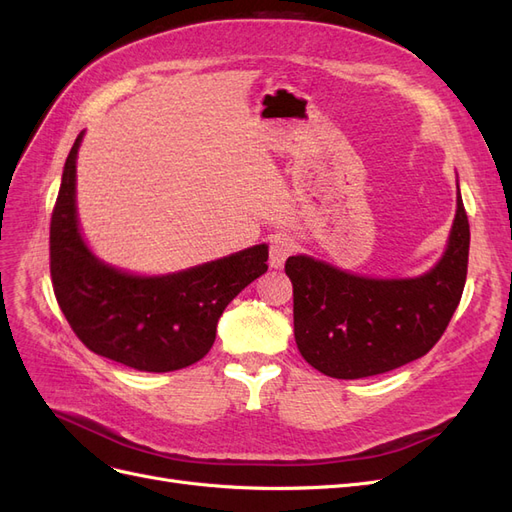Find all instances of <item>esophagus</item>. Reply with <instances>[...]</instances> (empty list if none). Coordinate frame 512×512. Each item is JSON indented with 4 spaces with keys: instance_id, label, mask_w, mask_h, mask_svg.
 I'll list each match as a JSON object with an SVG mask.
<instances>
[{
    "instance_id": "1",
    "label": "esophagus",
    "mask_w": 512,
    "mask_h": 512,
    "mask_svg": "<svg viewBox=\"0 0 512 512\" xmlns=\"http://www.w3.org/2000/svg\"><path fill=\"white\" fill-rule=\"evenodd\" d=\"M294 247L297 245H294V239H290L288 235H275L269 245V265L273 269L284 267V262L294 252Z\"/></svg>"
}]
</instances>
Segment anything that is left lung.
<instances>
[{
  "mask_svg": "<svg viewBox=\"0 0 512 512\" xmlns=\"http://www.w3.org/2000/svg\"><path fill=\"white\" fill-rule=\"evenodd\" d=\"M470 224L457 211L440 260L414 277L350 273L307 254L286 260L294 288V339L303 359L339 380L384 374L436 346L468 275Z\"/></svg>",
  "mask_w": 512,
  "mask_h": 512,
  "instance_id": "obj_1",
  "label": "left lung"
}]
</instances>
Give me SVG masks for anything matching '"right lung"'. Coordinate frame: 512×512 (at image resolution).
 I'll return each mask as SVG.
<instances>
[{
    "instance_id": "obj_1",
    "label": "right lung",
    "mask_w": 512,
    "mask_h": 512,
    "mask_svg": "<svg viewBox=\"0 0 512 512\" xmlns=\"http://www.w3.org/2000/svg\"><path fill=\"white\" fill-rule=\"evenodd\" d=\"M76 136L51 218V277L57 303L81 342L138 371L183 369L211 350L226 305L265 273L269 245L164 275L108 265L83 237L76 211Z\"/></svg>"
}]
</instances>
